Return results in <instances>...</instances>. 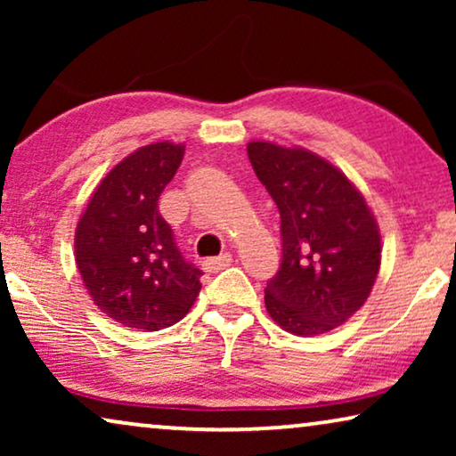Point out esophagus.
<instances>
[{"label":"esophagus","mask_w":456,"mask_h":456,"mask_svg":"<svg viewBox=\"0 0 456 456\" xmlns=\"http://www.w3.org/2000/svg\"><path fill=\"white\" fill-rule=\"evenodd\" d=\"M230 264H232V255L222 253V255H217V257L205 259L203 261V270L209 272V273H216V272L224 270V267H228Z\"/></svg>","instance_id":"1"}]
</instances>
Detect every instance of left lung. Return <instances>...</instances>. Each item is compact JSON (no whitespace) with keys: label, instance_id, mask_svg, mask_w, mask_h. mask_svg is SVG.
Instances as JSON below:
<instances>
[{"label":"left lung","instance_id":"obj_1","mask_svg":"<svg viewBox=\"0 0 456 456\" xmlns=\"http://www.w3.org/2000/svg\"><path fill=\"white\" fill-rule=\"evenodd\" d=\"M247 155L280 211L282 264L265 309L295 336L338 328L363 307L379 272L382 239L365 197L320 155L251 141Z\"/></svg>","mask_w":456,"mask_h":456}]
</instances>
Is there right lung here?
<instances>
[{
	"label": "right lung",
	"mask_w": 456,
	"mask_h": 456,
	"mask_svg": "<svg viewBox=\"0 0 456 456\" xmlns=\"http://www.w3.org/2000/svg\"><path fill=\"white\" fill-rule=\"evenodd\" d=\"M184 145H145L110 170L89 199L74 234L83 284L105 315L155 332L189 314L201 270L178 251L159 195L176 174Z\"/></svg>",
	"instance_id": "obj_1"
}]
</instances>
